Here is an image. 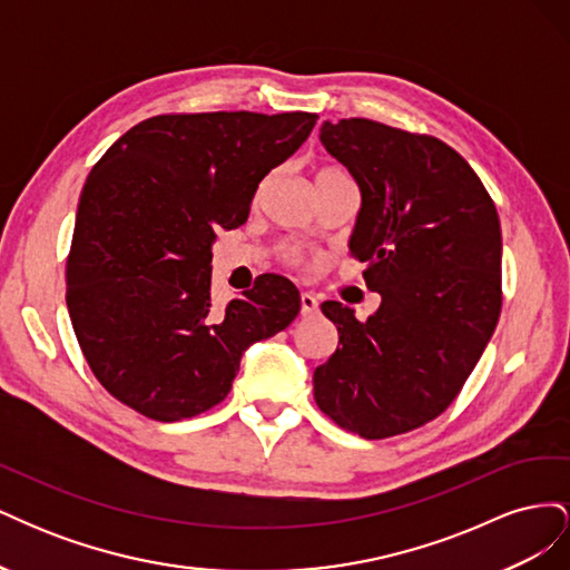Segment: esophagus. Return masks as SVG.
<instances>
[{
  "mask_svg": "<svg viewBox=\"0 0 570 570\" xmlns=\"http://www.w3.org/2000/svg\"><path fill=\"white\" fill-rule=\"evenodd\" d=\"M318 314V299L312 295V292H302V316H314Z\"/></svg>",
  "mask_w": 570,
  "mask_h": 570,
  "instance_id": "obj_1",
  "label": "esophagus"
}]
</instances>
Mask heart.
<instances>
[{
	"label": "heart",
	"instance_id": "b5f03b06",
	"mask_svg": "<svg viewBox=\"0 0 570 570\" xmlns=\"http://www.w3.org/2000/svg\"><path fill=\"white\" fill-rule=\"evenodd\" d=\"M318 174H342V168H337V166H327V168H321ZM285 258L289 264H297L299 258H302V254H299V249H295V247H289L287 252H285Z\"/></svg>",
	"mask_w": 570,
	"mask_h": 570
}]
</instances>
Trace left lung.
<instances>
[{"mask_svg":"<svg viewBox=\"0 0 570 570\" xmlns=\"http://www.w3.org/2000/svg\"><path fill=\"white\" fill-rule=\"evenodd\" d=\"M321 142L350 170L361 209L350 252L381 295L366 323L323 302L342 347L314 371L318 409L366 440L421 428L454 402L502 312V228L461 154L368 118L325 120Z\"/></svg>","mask_w":570,"mask_h":570,"instance_id":"obj_1","label":"left lung"}]
</instances>
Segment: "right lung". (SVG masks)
Returning a JSON list of instances; mask_svg holds the SVG:
<instances>
[{
    "label": "right lung",
    "instance_id": "1",
    "mask_svg": "<svg viewBox=\"0 0 570 570\" xmlns=\"http://www.w3.org/2000/svg\"><path fill=\"white\" fill-rule=\"evenodd\" d=\"M316 114H168L130 128L80 193L66 304L97 381L174 423L228 396L249 344L297 318L299 292L262 275L212 306L216 230L249 216L258 183L295 154Z\"/></svg>",
    "mask_w": 570,
    "mask_h": 570
}]
</instances>
